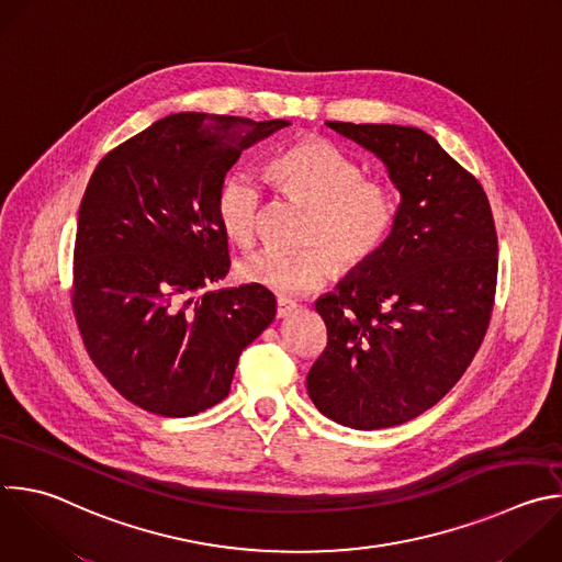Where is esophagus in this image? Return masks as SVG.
<instances>
[{"label": "esophagus", "mask_w": 562, "mask_h": 562, "mask_svg": "<svg viewBox=\"0 0 562 562\" xmlns=\"http://www.w3.org/2000/svg\"><path fill=\"white\" fill-rule=\"evenodd\" d=\"M276 306H278V317H286L297 308V304L293 300H286V297H278Z\"/></svg>", "instance_id": "34e87169"}]
</instances>
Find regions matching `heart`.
Returning a JSON list of instances; mask_svg holds the SVG:
<instances>
[{
    "label": "heart",
    "instance_id": "1",
    "mask_svg": "<svg viewBox=\"0 0 562 562\" xmlns=\"http://www.w3.org/2000/svg\"><path fill=\"white\" fill-rule=\"evenodd\" d=\"M276 190L313 210L304 249L262 247L238 262V276L278 295H300L317 289L330 273H352L386 245L397 199L391 187L363 178L361 167L319 136H306L278 151L267 162ZM262 190L258 180L236 169L225 176L216 194V216L225 236L249 247L256 240Z\"/></svg>",
    "mask_w": 562,
    "mask_h": 562
}]
</instances>
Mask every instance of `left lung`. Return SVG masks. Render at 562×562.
<instances>
[{
	"mask_svg": "<svg viewBox=\"0 0 562 562\" xmlns=\"http://www.w3.org/2000/svg\"><path fill=\"white\" fill-rule=\"evenodd\" d=\"M326 125L384 160L402 203L382 251L315 302L328 339L306 389L328 419L380 430L432 408L472 363L494 308L496 227L481 182L424 130Z\"/></svg>",
	"mask_w": 562,
	"mask_h": 562,
	"instance_id": "1",
	"label": "left lung"
}]
</instances>
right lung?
<instances>
[{"mask_svg": "<svg viewBox=\"0 0 562 562\" xmlns=\"http://www.w3.org/2000/svg\"><path fill=\"white\" fill-rule=\"evenodd\" d=\"M286 125L180 112L99 160L79 207L70 300L90 359L134 406L160 417L216 406L240 352L273 322L269 289L210 284L232 265L221 182Z\"/></svg>", "mask_w": 562, "mask_h": 562, "instance_id": "obj_1", "label": "right lung"}]
</instances>
